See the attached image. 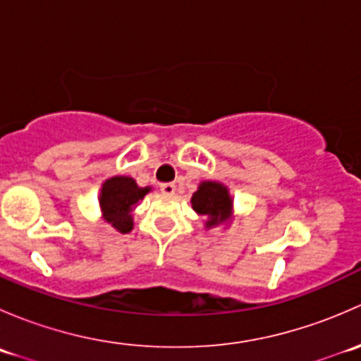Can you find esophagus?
<instances>
[{
	"label": "esophagus",
	"mask_w": 361,
	"mask_h": 361,
	"mask_svg": "<svg viewBox=\"0 0 361 361\" xmlns=\"http://www.w3.org/2000/svg\"><path fill=\"white\" fill-rule=\"evenodd\" d=\"M160 190H162L164 194H167V195H173L174 190H176V185H174V183H162V185H160Z\"/></svg>",
	"instance_id": "34e87169"
}]
</instances>
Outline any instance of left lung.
<instances>
[{
  "instance_id": "8db88e82",
  "label": "left lung",
  "mask_w": 361,
  "mask_h": 361,
  "mask_svg": "<svg viewBox=\"0 0 361 361\" xmlns=\"http://www.w3.org/2000/svg\"><path fill=\"white\" fill-rule=\"evenodd\" d=\"M192 206L199 214L207 216V227H213L227 220L232 201L224 185L216 181H204L199 190L192 195Z\"/></svg>"
}]
</instances>
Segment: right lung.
<instances>
[{"label": "right lung", "instance_id": "right-lung-1", "mask_svg": "<svg viewBox=\"0 0 361 361\" xmlns=\"http://www.w3.org/2000/svg\"><path fill=\"white\" fill-rule=\"evenodd\" d=\"M148 192H150V188L137 187L136 181L127 176H115L104 181L99 202L108 224L122 234L130 232V228H133V216H130L133 206H136L137 201H141Z\"/></svg>", "mask_w": 361, "mask_h": 361}]
</instances>
